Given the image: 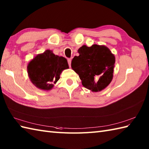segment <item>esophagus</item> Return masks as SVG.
Segmentation results:
<instances>
[{
  "label": "esophagus",
  "instance_id": "34e87169",
  "mask_svg": "<svg viewBox=\"0 0 149 149\" xmlns=\"http://www.w3.org/2000/svg\"><path fill=\"white\" fill-rule=\"evenodd\" d=\"M71 62H72V59H70V58L68 59V65H69L70 67L71 66Z\"/></svg>",
  "mask_w": 149,
  "mask_h": 149
}]
</instances>
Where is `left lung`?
<instances>
[{"label":"left lung","mask_w":149,"mask_h":149,"mask_svg":"<svg viewBox=\"0 0 149 149\" xmlns=\"http://www.w3.org/2000/svg\"><path fill=\"white\" fill-rule=\"evenodd\" d=\"M79 55L73 58L71 66L82 81L84 87L93 92L103 90L113 77L115 57L105 45H83Z\"/></svg>","instance_id":"8db88e82"}]
</instances>
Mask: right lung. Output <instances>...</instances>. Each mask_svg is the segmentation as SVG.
I'll list each match as a JSON object with an SVG mask.
<instances>
[{
  "label": "right lung",
  "instance_id": "right-lung-1",
  "mask_svg": "<svg viewBox=\"0 0 149 149\" xmlns=\"http://www.w3.org/2000/svg\"><path fill=\"white\" fill-rule=\"evenodd\" d=\"M68 68L66 59L55 55L50 50L36 56L27 66L31 83L36 88L45 91L52 90L54 84L59 79L61 72Z\"/></svg>",
  "mask_w": 149,
  "mask_h": 149
}]
</instances>
